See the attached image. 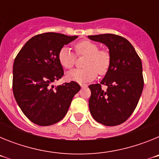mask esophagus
<instances>
[{"label":"esophagus","mask_w":159,"mask_h":159,"mask_svg":"<svg viewBox=\"0 0 159 159\" xmlns=\"http://www.w3.org/2000/svg\"><path fill=\"white\" fill-rule=\"evenodd\" d=\"M80 86H81V88H86V87H88V85H87V84H81Z\"/></svg>","instance_id":"1"}]
</instances>
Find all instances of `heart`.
I'll return each mask as SVG.
<instances>
[{
    "label": "heart",
    "instance_id": "obj_1",
    "mask_svg": "<svg viewBox=\"0 0 159 159\" xmlns=\"http://www.w3.org/2000/svg\"><path fill=\"white\" fill-rule=\"evenodd\" d=\"M75 51L80 56H86L84 60V68L69 71L67 77L70 80L78 83H87L93 80L97 73L103 75L107 71L111 64L109 52L105 50H99V45L90 40H82L75 43ZM58 60L60 65L66 69L72 68L75 61V55L67 47L60 48L58 53Z\"/></svg>",
    "mask_w": 159,
    "mask_h": 159
}]
</instances>
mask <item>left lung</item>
I'll use <instances>...</instances> for the list:
<instances>
[{"label":"left lung","instance_id":"8db88e82","mask_svg":"<svg viewBox=\"0 0 159 159\" xmlns=\"http://www.w3.org/2000/svg\"><path fill=\"white\" fill-rule=\"evenodd\" d=\"M109 49L110 67L100 84H92L89 110L95 121L105 126L124 123L137 106L143 89L142 61L131 43L115 34L88 36ZM108 87L102 90L101 84Z\"/></svg>","mask_w":159,"mask_h":159}]
</instances>
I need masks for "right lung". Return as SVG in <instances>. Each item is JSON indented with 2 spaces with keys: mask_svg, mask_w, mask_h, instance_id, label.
<instances>
[{
  "mask_svg": "<svg viewBox=\"0 0 159 159\" xmlns=\"http://www.w3.org/2000/svg\"><path fill=\"white\" fill-rule=\"evenodd\" d=\"M77 37L56 32L36 35L27 41L14 60V97L25 116L35 124L50 126L60 122L80 90L74 81L56 88L52 85L64 75L59 51Z\"/></svg>",
  "mask_w": 159,
  "mask_h": 159,
  "instance_id": "right-lung-1",
  "label": "right lung"
}]
</instances>
